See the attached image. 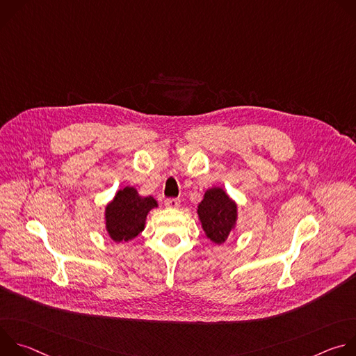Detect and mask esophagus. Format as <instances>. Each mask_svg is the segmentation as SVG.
I'll return each instance as SVG.
<instances>
[{"instance_id":"esophagus-1","label":"esophagus","mask_w":356,"mask_h":356,"mask_svg":"<svg viewBox=\"0 0 356 356\" xmlns=\"http://www.w3.org/2000/svg\"><path fill=\"white\" fill-rule=\"evenodd\" d=\"M165 206L168 209H179L180 207V200L179 198H168V200H165Z\"/></svg>"}]
</instances>
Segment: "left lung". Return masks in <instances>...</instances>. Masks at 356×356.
Wrapping results in <instances>:
<instances>
[{"mask_svg": "<svg viewBox=\"0 0 356 356\" xmlns=\"http://www.w3.org/2000/svg\"><path fill=\"white\" fill-rule=\"evenodd\" d=\"M197 216L206 236L217 243H224L235 231L238 204L222 187L206 190L197 206Z\"/></svg>", "mask_w": 356, "mask_h": 356, "instance_id": "left-lung-1", "label": "left lung"}]
</instances>
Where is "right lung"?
I'll use <instances>...</instances> for the list:
<instances>
[{
	"label": "right lung",
	"mask_w": 356,
	"mask_h": 356,
	"mask_svg": "<svg viewBox=\"0 0 356 356\" xmlns=\"http://www.w3.org/2000/svg\"><path fill=\"white\" fill-rule=\"evenodd\" d=\"M154 209H158V201L152 195L142 197L131 186L118 190L104 210L110 238L114 242L132 241L145 229L147 214Z\"/></svg>",
	"instance_id": "add662e5"
}]
</instances>
